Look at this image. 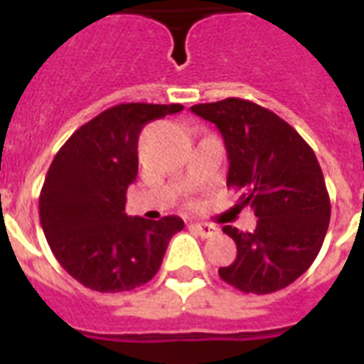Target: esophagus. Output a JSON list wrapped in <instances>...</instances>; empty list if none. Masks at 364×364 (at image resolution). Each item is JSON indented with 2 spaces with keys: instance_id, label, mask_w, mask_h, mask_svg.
Listing matches in <instances>:
<instances>
[{
  "instance_id": "obj_1",
  "label": "esophagus",
  "mask_w": 364,
  "mask_h": 364,
  "mask_svg": "<svg viewBox=\"0 0 364 364\" xmlns=\"http://www.w3.org/2000/svg\"><path fill=\"white\" fill-rule=\"evenodd\" d=\"M191 228L196 234H200L202 238H211L217 234V228L213 225H208V223H194V225H191Z\"/></svg>"
}]
</instances>
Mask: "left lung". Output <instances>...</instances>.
<instances>
[{
  "instance_id": "8db88e82",
  "label": "left lung",
  "mask_w": 364,
  "mask_h": 364,
  "mask_svg": "<svg viewBox=\"0 0 364 364\" xmlns=\"http://www.w3.org/2000/svg\"><path fill=\"white\" fill-rule=\"evenodd\" d=\"M191 111L219 128L230 164L227 187L240 188V202L259 217L253 232L223 227L238 255L219 276L242 293L287 287L316 260L331 221L316 153L293 126L249 100L227 98Z\"/></svg>"
}]
</instances>
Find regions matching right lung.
<instances>
[{
	"instance_id": "right-lung-1",
	"label": "right lung",
	"mask_w": 364,
	"mask_h": 364,
	"mask_svg": "<svg viewBox=\"0 0 364 364\" xmlns=\"http://www.w3.org/2000/svg\"><path fill=\"white\" fill-rule=\"evenodd\" d=\"M183 105L119 104L82 124L62 145L43 183L39 219L62 268L85 287L121 293L159 272L176 215L149 221L124 213L126 191L137 176L143 126Z\"/></svg>"
}]
</instances>
